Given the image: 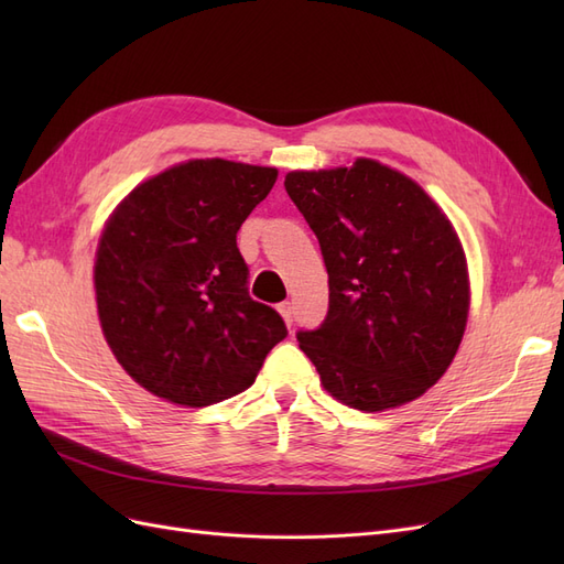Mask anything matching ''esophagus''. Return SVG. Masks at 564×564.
Returning <instances> with one entry per match:
<instances>
[{"mask_svg":"<svg viewBox=\"0 0 564 564\" xmlns=\"http://www.w3.org/2000/svg\"><path fill=\"white\" fill-rule=\"evenodd\" d=\"M278 311H280V315H282V319H284L286 327H292V324H294V311H292V303H289V301L280 303V305H278Z\"/></svg>","mask_w":564,"mask_h":564,"instance_id":"34e87169","label":"esophagus"}]
</instances>
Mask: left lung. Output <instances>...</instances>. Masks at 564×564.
I'll list each match as a JSON object with an SVG mask.
<instances>
[{
    "instance_id": "8db88e82",
    "label": "left lung",
    "mask_w": 564,
    "mask_h": 564,
    "mask_svg": "<svg viewBox=\"0 0 564 564\" xmlns=\"http://www.w3.org/2000/svg\"><path fill=\"white\" fill-rule=\"evenodd\" d=\"M289 197L329 272V311L299 332L324 390L360 412L421 398L466 332V256L449 218L409 176L377 160L289 172Z\"/></svg>"
}]
</instances>
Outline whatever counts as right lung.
<instances>
[{
    "mask_svg": "<svg viewBox=\"0 0 564 564\" xmlns=\"http://www.w3.org/2000/svg\"><path fill=\"white\" fill-rule=\"evenodd\" d=\"M278 169L191 160L135 185L100 235L94 286L117 362L152 395L209 406L247 390L286 336L249 296L237 230Z\"/></svg>",
    "mask_w": 564,
    "mask_h": 564,
    "instance_id": "1",
    "label": "right lung"
}]
</instances>
